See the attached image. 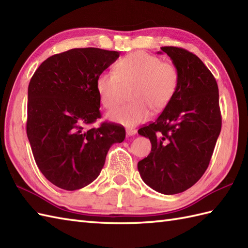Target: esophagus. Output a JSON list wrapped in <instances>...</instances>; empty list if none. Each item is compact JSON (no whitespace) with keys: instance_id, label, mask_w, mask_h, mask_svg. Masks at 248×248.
Returning <instances> with one entry per match:
<instances>
[{"instance_id":"34e87169","label":"esophagus","mask_w":248,"mask_h":248,"mask_svg":"<svg viewBox=\"0 0 248 248\" xmlns=\"http://www.w3.org/2000/svg\"><path fill=\"white\" fill-rule=\"evenodd\" d=\"M125 132H127L128 136H133V135L136 134V132H138V131H136L135 129H127V131H125Z\"/></svg>"}]
</instances>
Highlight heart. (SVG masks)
I'll return each instance as SVG.
<instances>
[{
	"mask_svg": "<svg viewBox=\"0 0 248 248\" xmlns=\"http://www.w3.org/2000/svg\"><path fill=\"white\" fill-rule=\"evenodd\" d=\"M179 84L177 68L157 56L143 51L133 52L118 61L115 73L103 71L97 77L96 91L105 108H114L119 102L123 87H131L124 105L108 114V118L124 127H134L150 115L164 109L175 96Z\"/></svg>",
	"mask_w": 248,
	"mask_h": 248,
	"instance_id": "1",
	"label": "heart"
}]
</instances>
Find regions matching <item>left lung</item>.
Here are the masks:
<instances>
[{
    "mask_svg": "<svg viewBox=\"0 0 248 248\" xmlns=\"http://www.w3.org/2000/svg\"><path fill=\"white\" fill-rule=\"evenodd\" d=\"M161 50L177 68L179 84L155 123L139 130L140 135L150 140L151 152L138 168L147 186L173 195L193 186L208 168L222 117L217 83L202 60L177 46Z\"/></svg>",
    "mask_w": 248,
    "mask_h": 248,
    "instance_id": "obj_1",
    "label": "left lung"
}]
</instances>
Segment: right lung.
Returning a JSON list of instances; mask_svg holds the SVG:
<instances>
[{
	"label": "right lung",
	"mask_w": 248,
	"mask_h": 248,
	"mask_svg": "<svg viewBox=\"0 0 248 248\" xmlns=\"http://www.w3.org/2000/svg\"><path fill=\"white\" fill-rule=\"evenodd\" d=\"M118 57L117 51L71 49L46 59L31 78L26 133L39 170L57 187L92 183L109 147L125 138L115 124L84 129L100 118L97 77Z\"/></svg>",
	"instance_id": "obj_1"
}]
</instances>
